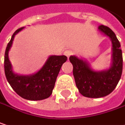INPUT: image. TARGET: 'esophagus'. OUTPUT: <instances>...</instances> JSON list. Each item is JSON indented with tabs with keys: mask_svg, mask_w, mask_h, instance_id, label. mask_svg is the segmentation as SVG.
Here are the masks:
<instances>
[{
	"mask_svg": "<svg viewBox=\"0 0 125 125\" xmlns=\"http://www.w3.org/2000/svg\"><path fill=\"white\" fill-rule=\"evenodd\" d=\"M64 54L66 56H67V58L69 59L70 56L72 54V51H71V50H66V51H65V52H64Z\"/></svg>",
	"mask_w": 125,
	"mask_h": 125,
	"instance_id": "esophagus-1",
	"label": "esophagus"
}]
</instances>
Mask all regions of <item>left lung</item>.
Segmentation results:
<instances>
[{
    "instance_id": "obj_1",
    "label": "left lung",
    "mask_w": 125,
    "mask_h": 125,
    "mask_svg": "<svg viewBox=\"0 0 125 125\" xmlns=\"http://www.w3.org/2000/svg\"><path fill=\"white\" fill-rule=\"evenodd\" d=\"M98 31L109 37L112 43L110 66L103 70H95L88 61L72 55L69 60L73 65V74L78 91L85 97L98 98L113 91L122 72L121 46L115 34L108 27L100 25Z\"/></svg>"
}]
</instances>
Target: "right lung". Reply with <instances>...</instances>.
Here are the masks:
<instances>
[{
  "mask_svg": "<svg viewBox=\"0 0 125 125\" xmlns=\"http://www.w3.org/2000/svg\"><path fill=\"white\" fill-rule=\"evenodd\" d=\"M17 30L7 45L4 58L5 74L12 89L22 98L29 100H41L49 98L54 88L56 80L63 63L66 62L64 55H50L39 71L30 75L15 73L9 60V51L15 35L24 28Z\"/></svg>",
  "mask_w": 125,
  "mask_h": 125,
  "instance_id": "obj_1",
  "label": "right lung"
}]
</instances>
